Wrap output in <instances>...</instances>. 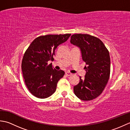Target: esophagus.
<instances>
[{"label":"esophagus","mask_w":130,"mask_h":130,"mask_svg":"<svg viewBox=\"0 0 130 130\" xmlns=\"http://www.w3.org/2000/svg\"><path fill=\"white\" fill-rule=\"evenodd\" d=\"M65 75H67V76H70V75H72V74H71L70 72H68V71H67V72H65Z\"/></svg>","instance_id":"34e87169"}]
</instances>
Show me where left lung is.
Listing matches in <instances>:
<instances>
[{
	"label": "left lung",
	"mask_w": 130,
	"mask_h": 130,
	"mask_svg": "<svg viewBox=\"0 0 130 130\" xmlns=\"http://www.w3.org/2000/svg\"><path fill=\"white\" fill-rule=\"evenodd\" d=\"M70 42L79 47L86 63L84 78L80 76L74 87L75 95L83 101H91L103 92L109 78L111 61L109 51L98 38L87 34H74Z\"/></svg>",
	"instance_id": "obj_1"
}]
</instances>
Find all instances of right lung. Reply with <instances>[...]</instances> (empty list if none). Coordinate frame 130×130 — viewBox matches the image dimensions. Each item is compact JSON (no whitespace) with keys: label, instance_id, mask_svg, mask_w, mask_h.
Returning a JSON list of instances; mask_svg holds the SVG:
<instances>
[{"label":"right lung","instance_id":"1","mask_svg":"<svg viewBox=\"0 0 130 130\" xmlns=\"http://www.w3.org/2000/svg\"><path fill=\"white\" fill-rule=\"evenodd\" d=\"M71 34L47 35L38 37L27 49L22 61L24 82L32 95L46 98L55 93L57 82L64 75L63 70H57L48 61L53 60L55 50L66 42Z\"/></svg>","mask_w":130,"mask_h":130}]
</instances>
